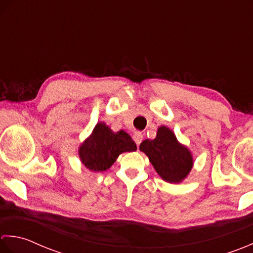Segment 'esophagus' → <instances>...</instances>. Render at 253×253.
Wrapping results in <instances>:
<instances>
[{"mask_svg": "<svg viewBox=\"0 0 253 253\" xmlns=\"http://www.w3.org/2000/svg\"><path fill=\"white\" fill-rule=\"evenodd\" d=\"M133 140H134V142L136 143V145H137V146H140V144L142 143V140H143V135H142V133H141V132H135V133H134V135H133Z\"/></svg>", "mask_w": 253, "mask_h": 253, "instance_id": "1", "label": "esophagus"}]
</instances>
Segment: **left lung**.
I'll list each match as a JSON object with an SVG mask.
<instances>
[{
    "mask_svg": "<svg viewBox=\"0 0 253 253\" xmlns=\"http://www.w3.org/2000/svg\"><path fill=\"white\" fill-rule=\"evenodd\" d=\"M140 149L165 181L180 182L192 168V156L188 148L180 145L172 131L164 126L158 128L155 140L143 141Z\"/></svg>",
    "mask_w": 253,
    "mask_h": 253,
    "instance_id": "left-lung-1",
    "label": "left lung"
}]
</instances>
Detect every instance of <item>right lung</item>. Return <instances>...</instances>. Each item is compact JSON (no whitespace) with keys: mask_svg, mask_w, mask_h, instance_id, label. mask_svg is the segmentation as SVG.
I'll use <instances>...</instances> for the list:
<instances>
[{"mask_svg":"<svg viewBox=\"0 0 253 253\" xmlns=\"http://www.w3.org/2000/svg\"><path fill=\"white\" fill-rule=\"evenodd\" d=\"M133 151H136V144L127 133H115L105 123H98L90 137L81 146L80 157L92 171H105L121 153Z\"/></svg>","mask_w":253,"mask_h":253,"instance_id":"1","label":"right lung"}]
</instances>
